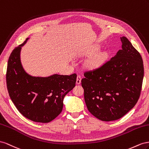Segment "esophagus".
I'll list each match as a JSON object with an SVG mask.
<instances>
[{"instance_id":"34e87169","label":"esophagus","mask_w":149,"mask_h":149,"mask_svg":"<svg viewBox=\"0 0 149 149\" xmlns=\"http://www.w3.org/2000/svg\"><path fill=\"white\" fill-rule=\"evenodd\" d=\"M81 80H82L81 76L77 75V80H76V83H77V84H80V82H81Z\"/></svg>"}]
</instances>
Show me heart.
<instances>
[{
    "instance_id": "b5f03b06",
    "label": "heart",
    "mask_w": 149,
    "mask_h": 149,
    "mask_svg": "<svg viewBox=\"0 0 149 149\" xmlns=\"http://www.w3.org/2000/svg\"><path fill=\"white\" fill-rule=\"evenodd\" d=\"M106 56H107V53L105 52L96 55L89 61L88 65L90 67H95L96 65H98L99 63L104 60Z\"/></svg>"
}]
</instances>
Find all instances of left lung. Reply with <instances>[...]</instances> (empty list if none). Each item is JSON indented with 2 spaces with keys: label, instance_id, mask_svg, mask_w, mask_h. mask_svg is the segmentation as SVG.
I'll use <instances>...</instances> for the list:
<instances>
[{
  "label": "left lung",
  "instance_id": "obj_1",
  "mask_svg": "<svg viewBox=\"0 0 149 149\" xmlns=\"http://www.w3.org/2000/svg\"><path fill=\"white\" fill-rule=\"evenodd\" d=\"M120 39L122 50L97 69L85 72L81 80L88 111L102 121L124 116L137 102L141 92L142 58L125 37Z\"/></svg>",
  "mask_w": 149,
  "mask_h": 149
}]
</instances>
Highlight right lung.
Instances as JSON below:
<instances>
[{"instance_id":"right-lung-1","label":"right lung","mask_w":149,"mask_h":149,"mask_svg":"<svg viewBox=\"0 0 149 149\" xmlns=\"http://www.w3.org/2000/svg\"><path fill=\"white\" fill-rule=\"evenodd\" d=\"M27 40L15 47L8 58L7 90L16 108L25 117L33 122L48 123L61 113L63 98L75 87L77 74L39 77L27 74L21 64L20 54Z\"/></svg>"}]
</instances>
